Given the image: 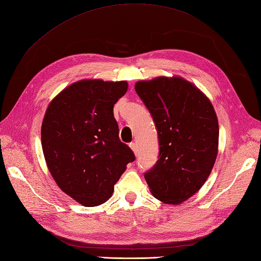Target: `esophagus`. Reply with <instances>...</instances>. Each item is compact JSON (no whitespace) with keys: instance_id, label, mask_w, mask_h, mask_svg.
Listing matches in <instances>:
<instances>
[{"instance_id":"obj_1","label":"esophagus","mask_w":261,"mask_h":261,"mask_svg":"<svg viewBox=\"0 0 261 261\" xmlns=\"http://www.w3.org/2000/svg\"><path fill=\"white\" fill-rule=\"evenodd\" d=\"M129 146H130V149L133 151V153H135V154H137V153H138V144L136 142H131L129 144Z\"/></svg>"}]
</instances>
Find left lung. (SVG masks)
I'll return each mask as SVG.
<instances>
[{"label": "left lung", "instance_id": "obj_1", "mask_svg": "<svg viewBox=\"0 0 261 261\" xmlns=\"http://www.w3.org/2000/svg\"><path fill=\"white\" fill-rule=\"evenodd\" d=\"M154 120L160 154L144 174L150 192L164 204L178 205L208 178L218 153L215 109L204 92L179 76H160L135 85Z\"/></svg>", "mask_w": 261, "mask_h": 261}]
</instances>
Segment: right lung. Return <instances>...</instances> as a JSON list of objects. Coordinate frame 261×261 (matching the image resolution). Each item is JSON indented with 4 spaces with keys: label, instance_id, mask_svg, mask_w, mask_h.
<instances>
[{
    "label": "right lung",
    "instance_id": "right-lung-1",
    "mask_svg": "<svg viewBox=\"0 0 261 261\" xmlns=\"http://www.w3.org/2000/svg\"><path fill=\"white\" fill-rule=\"evenodd\" d=\"M128 83L83 79L49 102L42 123V148L48 171L65 194L86 207L108 200L113 186L135 161L119 139L113 106Z\"/></svg>",
    "mask_w": 261,
    "mask_h": 261
}]
</instances>
